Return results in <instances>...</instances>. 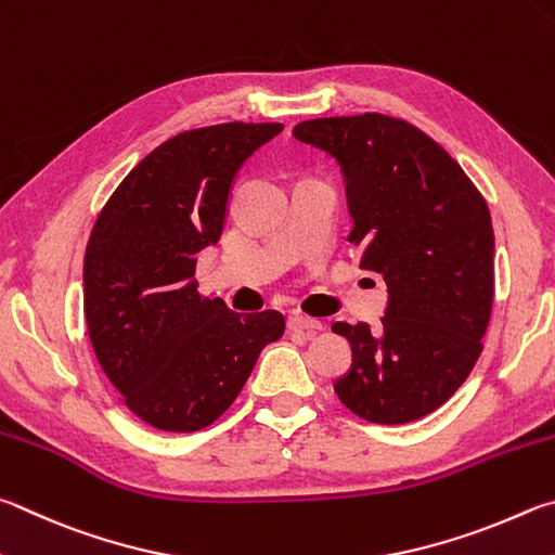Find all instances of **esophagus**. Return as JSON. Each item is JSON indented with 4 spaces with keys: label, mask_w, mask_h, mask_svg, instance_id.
<instances>
[{
    "label": "esophagus",
    "mask_w": 555,
    "mask_h": 555,
    "mask_svg": "<svg viewBox=\"0 0 555 555\" xmlns=\"http://www.w3.org/2000/svg\"><path fill=\"white\" fill-rule=\"evenodd\" d=\"M288 330L306 332L308 337H312V335H318V332L322 330V322L320 320H312L308 315H300V312H294V315L288 318Z\"/></svg>",
    "instance_id": "34e87169"
}]
</instances>
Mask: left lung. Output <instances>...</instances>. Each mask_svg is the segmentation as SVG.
Masks as SVG:
<instances>
[{
  "label": "left lung",
  "instance_id": "8db88e82",
  "mask_svg": "<svg viewBox=\"0 0 555 555\" xmlns=\"http://www.w3.org/2000/svg\"><path fill=\"white\" fill-rule=\"evenodd\" d=\"M294 138L337 159L354 218L349 243L388 286L378 330L332 325L351 345L335 392L376 425L425 417L461 388L482 351L495 296L486 198L444 147L402 118H312Z\"/></svg>",
  "mask_w": 555,
  "mask_h": 555
}]
</instances>
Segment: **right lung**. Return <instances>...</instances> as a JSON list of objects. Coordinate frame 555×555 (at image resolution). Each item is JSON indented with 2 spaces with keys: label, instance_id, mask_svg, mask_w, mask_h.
<instances>
[{
  "label": "right lung",
  "instance_id": "obj_1",
  "mask_svg": "<svg viewBox=\"0 0 555 555\" xmlns=\"http://www.w3.org/2000/svg\"><path fill=\"white\" fill-rule=\"evenodd\" d=\"M281 124H218L165 140L130 169L85 251L94 354L128 410L163 431L223 415L259 351L284 335L279 310L233 312L198 294L196 257L223 233L237 169Z\"/></svg>",
  "mask_w": 555,
  "mask_h": 555
}]
</instances>
